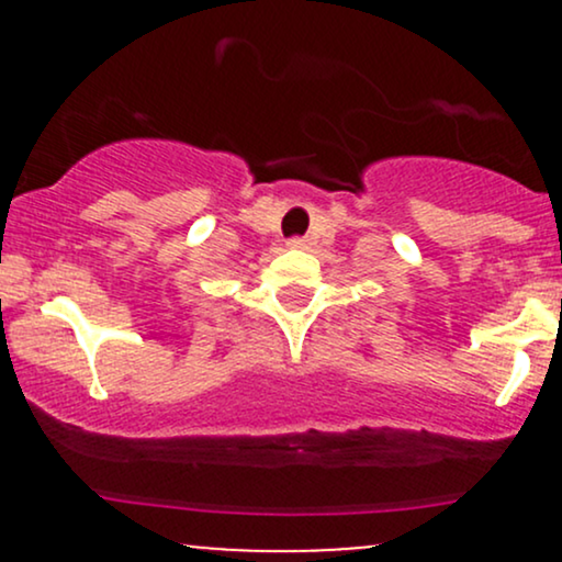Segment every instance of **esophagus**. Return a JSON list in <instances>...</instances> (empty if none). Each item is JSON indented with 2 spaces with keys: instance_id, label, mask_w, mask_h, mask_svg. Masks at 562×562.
<instances>
[{
  "instance_id": "obj_1",
  "label": "esophagus",
  "mask_w": 562,
  "mask_h": 562,
  "mask_svg": "<svg viewBox=\"0 0 562 562\" xmlns=\"http://www.w3.org/2000/svg\"><path fill=\"white\" fill-rule=\"evenodd\" d=\"M288 245H290V248H306L308 240H306V237H290Z\"/></svg>"
}]
</instances>
